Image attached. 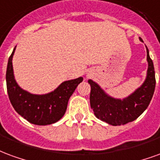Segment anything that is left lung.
<instances>
[{"mask_svg": "<svg viewBox=\"0 0 160 160\" xmlns=\"http://www.w3.org/2000/svg\"><path fill=\"white\" fill-rule=\"evenodd\" d=\"M140 40L142 41L141 38ZM147 59L148 62V76L144 83L129 97L118 100L108 96L100 86L88 80L91 87L90 107L95 117L106 123L117 126L136 120L148 108L154 93L155 72L152 60L147 48Z\"/></svg>", "mask_w": 160, "mask_h": 160, "instance_id": "left-lung-1", "label": "left lung"}]
</instances>
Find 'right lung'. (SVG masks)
<instances>
[{
  "label": "right lung",
  "mask_w": 160,
  "mask_h": 160,
  "mask_svg": "<svg viewBox=\"0 0 160 160\" xmlns=\"http://www.w3.org/2000/svg\"><path fill=\"white\" fill-rule=\"evenodd\" d=\"M15 48L9 57L6 74L7 88L9 100L15 111L30 123L37 125H47L56 123L64 116L71 95L82 78L66 81L49 94L37 95L23 90L17 84L13 76L12 56Z\"/></svg>",
  "instance_id": "obj_1"
}]
</instances>
